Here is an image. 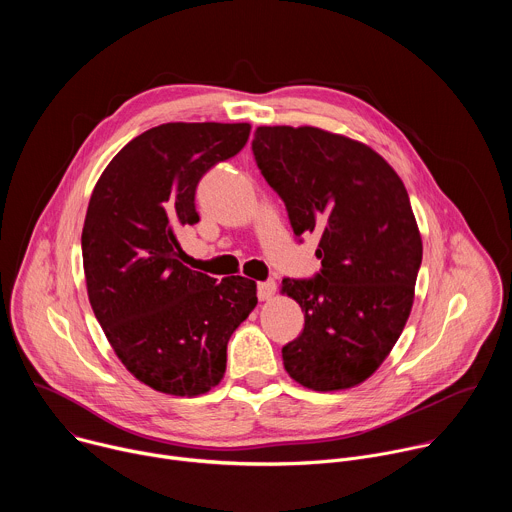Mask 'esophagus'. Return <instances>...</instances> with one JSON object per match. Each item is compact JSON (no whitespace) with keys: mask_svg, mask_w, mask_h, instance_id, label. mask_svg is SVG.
<instances>
[{"mask_svg":"<svg viewBox=\"0 0 512 512\" xmlns=\"http://www.w3.org/2000/svg\"><path fill=\"white\" fill-rule=\"evenodd\" d=\"M275 291H277L275 281H263L257 285V296L261 302H269L275 296Z\"/></svg>","mask_w":512,"mask_h":512,"instance_id":"34e87169","label":"esophagus"}]
</instances>
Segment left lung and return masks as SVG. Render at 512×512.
Returning a JSON list of instances; mask_svg holds the SVG:
<instances>
[{"label":"left lung","mask_w":512,"mask_h":512,"mask_svg":"<svg viewBox=\"0 0 512 512\" xmlns=\"http://www.w3.org/2000/svg\"><path fill=\"white\" fill-rule=\"evenodd\" d=\"M253 154L294 235H320L322 271L281 281L306 322L283 346V367L312 391L356 387L389 356L413 308L423 245L405 184L367 143L312 125H261Z\"/></svg>","instance_id":"1"}]
</instances>
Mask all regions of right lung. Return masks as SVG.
<instances>
[{
	"instance_id": "1",
	"label": "right lung",
	"mask_w": 512,
	"mask_h": 512,
	"mask_svg": "<svg viewBox=\"0 0 512 512\" xmlns=\"http://www.w3.org/2000/svg\"><path fill=\"white\" fill-rule=\"evenodd\" d=\"M249 123H164L143 131L97 180L83 227L87 294L111 348L143 385L198 397L223 381L231 334L257 283L186 267L176 233L198 223L194 194L239 154Z\"/></svg>"
}]
</instances>
